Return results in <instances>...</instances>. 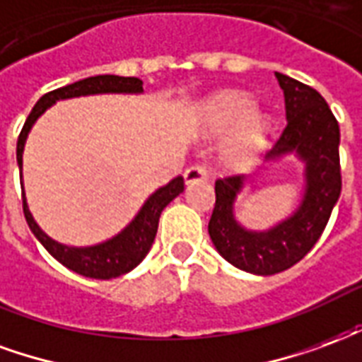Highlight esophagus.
Segmentation results:
<instances>
[{"label": "esophagus", "instance_id": "esophagus-1", "mask_svg": "<svg viewBox=\"0 0 362 362\" xmlns=\"http://www.w3.org/2000/svg\"><path fill=\"white\" fill-rule=\"evenodd\" d=\"M185 183L192 185V183H200V181H206L208 179V170L204 165H191L185 170Z\"/></svg>", "mask_w": 362, "mask_h": 362}]
</instances>
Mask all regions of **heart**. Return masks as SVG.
Masks as SVG:
<instances>
[{"label":"heart","mask_w":362,"mask_h":362,"mask_svg":"<svg viewBox=\"0 0 362 362\" xmlns=\"http://www.w3.org/2000/svg\"><path fill=\"white\" fill-rule=\"evenodd\" d=\"M200 121L210 133H233L223 146V162L233 170H245L257 162L262 150L270 117L257 112L255 100L239 90H226L214 94L200 107Z\"/></svg>","instance_id":"heart-1"}]
</instances>
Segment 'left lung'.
Here are the masks:
<instances>
[{"instance_id":"8db88e82","label":"left lung","mask_w":362,"mask_h":362,"mask_svg":"<svg viewBox=\"0 0 362 362\" xmlns=\"http://www.w3.org/2000/svg\"><path fill=\"white\" fill-rule=\"evenodd\" d=\"M286 98L287 125L266 154L268 162L295 156L303 162V194L287 218L268 229H247L235 216L237 197L249 177L216 181V206L208 233L221 257L239 270L272 276L297 264L320 239L341 192L339 125L326 100L307 84L276 73Z\"/></svg>"}]
</instances>
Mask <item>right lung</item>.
I'll return each mask as SVG.
<instances>
[{
    "mask_svg": "<svg viewBox=\"0 0 362 362\" xmlns=\"http://www.w3.org/2000/svg\"><path fill=\"white\" fill-rule=\"evenodd\" d=\"M142 92H144L142 90V81L136 78V76L98 75L76 81V83L67 84L63 88L44 94L36 102L30 115L26 117L25 127L18 134L17 165L21 179H23V152H25L28 133H30V129H33L42 113L46 112L47 107H52L55 102L81 96H96V94H142ZM21 189H23V210H25L26 223H28L34 237L42 243V247L57 262H62L65 268L81 274L84 278L112 279L131 272L144 260L156 239L158 221H160L162 210L170 204L171 200L183 192L185 183L183 177L179 175V177L171 179L168 185L156 189L148 199L144 200V204L136 212V216L127 223L125 228L121 229L117 235L110 237V239H105L102 243H96V245H88V247L63 245V243L55 241V239L47 235L46 231L36 223L33 212L28 208L23 181H21Z\"/></svg>",
    "mask_w": 362,
    "mask_h": 362,
    "instance_id": "obj_1",
    "label": "right lung"
}]
</instances>
